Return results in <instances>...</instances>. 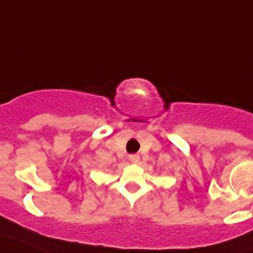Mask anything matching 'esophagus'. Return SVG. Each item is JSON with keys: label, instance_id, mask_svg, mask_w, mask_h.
<instances>
[{"label": "esophagus", "instance_id": "obj_1", "mask_svg": "<svg viewBox=\"0 0 253 253\" xmlns=\"http://www.w3.org/2000/svg\"><path fill=\"white\" fill-rule=\"evenodd\" d=\"M128 160L131 161L132 163H138V162H139L140 157H139V155H129Z\"/></svg>", "mask_w": 253, "mask_h": 253}]
</instances>
